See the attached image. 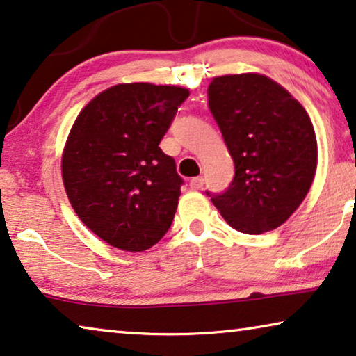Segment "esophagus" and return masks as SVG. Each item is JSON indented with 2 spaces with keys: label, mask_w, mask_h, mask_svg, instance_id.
<instances>
[{
  "label": "esophagus",
  "mask_w": 356,
  "mask_h": 356,
  "mask_svg": "<svg viewBox=\"0 0 356 356\" xmlns=\"http://www.w3.org/2000/svg\"><path fill=\"white\" fill-rule=\"evenodd\" d=\"M189 186H191V189H202V186H204V178H202V177L191 178Z\"/></svg>",
  "instance_id": "34e87169"
}]
</instances>
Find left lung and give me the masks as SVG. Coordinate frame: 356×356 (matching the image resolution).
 Returning a JSON list of instances; mask_svg holds the SVG:
<instances>
[{
	"instance_id": "obj_1",
	"label": "left lung",
	"mask_w": 356,
	"mask_h": 356,
	"mask_svg": "<svg viewBox=\"0 0 356 356\" xmlns=\"http://www.w3.org/2000/svg\"><path fill=\"white\" fill-rule=\"evenodd\" d=\"M209 109L234 162L221 194H207L229 226L261 234L296 212L316 172L318 146L300 102L260 74L216 76Z\"/></svg>"
}]
</instances>
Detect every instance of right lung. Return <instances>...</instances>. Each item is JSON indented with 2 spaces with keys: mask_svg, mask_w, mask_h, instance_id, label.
Wrapping results in <instances>:
<instances>
[{
  "mask_svg": "<svg viewBox=\"0 0 356 356\" xmlns=\"http://www.w3.org/2000/svg\"><path fill=\"white\" fill-rule=\"evenodd\" d=\"M188 96L179 86L115 85L76 117L63 154L65 193L107 244L146 250L172 225L183 178L159 144Z\"/></svg>",
  "mask_w": 356,
  "mask_h": 356,
  "instance_id": "1",
  "label": "right lung"
}]
</instances>
